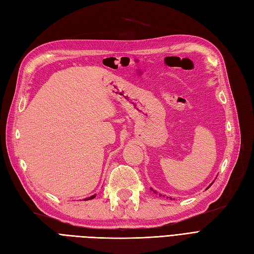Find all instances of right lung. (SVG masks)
<instances>
[{
    "mask_svg": "<svg viewBox=\"0 0 254 254\" xmlns=\"http://www.w3.org/2000/svg\"><path fill=\"white\" fill-rule=\"evenodd\" d=\"M95 196H96V195H93V196H91V197H88V198H86L85 200H89V199H93V198L95 197Z\"/></svg>",
    "mask_w": 254,
    "mask_h": 254,
    "instance_id": "1",
    "label": "right lung"
}]
</instances>
